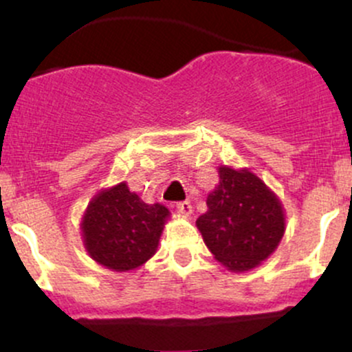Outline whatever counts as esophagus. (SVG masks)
Segmentation results:
<instances>
[{"instance_id":"34e87169","label":"esophagus","mask_w":352,"mask_h":352,"mask_svg":"<svg viewBox=\"0 0 352 352\" xmlns=\"http://www.w3.org/2000/svg\"><path fill=\"white\" fill-rule=\"evenodd\" d=\"M177 212H179V215H182V217H190L193 212L192 204H190L188 200L180 201V204H177Z\"/></svg>"}]
</instances>
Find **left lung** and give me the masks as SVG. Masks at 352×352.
Returning <instances> with one entry per match:
<instances>
[{"instance_id": "8db88e82", "label": "left lung", "mask_w": 352, "mask_h": 352, "mask_svg": "<svg viewBox=\"0 0 352 352\" xmlns=\"http://www.w3.org/2000/svg\"><path fill=\"white\" fill-rule=\"evenodd\" d=\"M208 210L197 218L205 245L228 272L245 273L274 253L286 232L280 197L250 168L218 167Z\"/></svg>"}]
</instances>
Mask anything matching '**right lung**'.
<instances>
[{"instance_id": "1", "label": "right lung", "mask_w": 352, "mask_h": 352, "mask_svg": "<svg viewBox=\"0 0 352 352\" xmlns=\"http://www.w3.org/2000/svg\"><path fill=\"white\" fill-rule=\"evenodd\" d=\"M170 215L162 204L142 201L125 180L100 188L80 218L84 250L111 272H135L157 253Z\"/></svg>"}]
</instances>
